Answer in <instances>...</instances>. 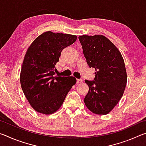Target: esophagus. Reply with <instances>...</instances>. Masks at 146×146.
Masks as SVG:
<instances>
[{
    "instance_id": "esophagus-1",
    "label": "esophagus",
    "mask_w": 146,
    "mask_h": 146,
    "mask_svg": "<svg viewBox=\"0 0 146 146\" xmlns=\"http://www.w3.org/2000/svg\"><path fill=\"white\" fill-rule=\"evenodd\" d=\"M83 82V80L82 79H77V80H76V83L77 84H80Z\"/></svg>"
}]
</instances>
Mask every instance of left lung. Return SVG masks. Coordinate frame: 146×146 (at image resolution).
Here are the masks:
<instances>
[{
	"mask_svg": "<svg viewBox=\"0 0 146 146\" xmlns=\"http://www.w3.org/2000/svg\"><path fill=\"white\" fill-rule=\"evenodd\" d=\"M78 39L89 67L96 71L93 81H85L89 86L85 105L95 114L106 115L124 92L127 83L124 61L117 47L104 35H82Z\"/></svg>",
	"mask_w": 146,
	"mask_h": 146,
	"instance_id": "1",
	"label": "left lung"
}]
</instances>
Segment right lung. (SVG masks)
Segmentation results:
<instances>
[{
  "label": "right lung",
  "instance_id": "add662e5",
  "mask_svg": "<svg viewBox=\"0 0 146 146\" xmlns=\"http://www.w3.org/2000/svg\"><path fill=\"white\" fill-rule=\"evenodd\" d=\"M76 38L73 35L46 31L35 39L27 50L20 81L24 95L36 111L44 115L56 112L76 84L73 76H55V65L62 49Z\"/></svg>",
  "mask_w": 146,
  "mask_h": 146
}]
</instances>
